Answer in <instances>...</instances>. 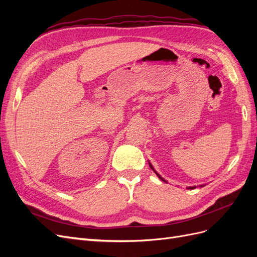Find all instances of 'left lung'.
Returning <instances> with one entry per match:
<instances>
[{"mask_svg":"<svg viewBox=\"0 0 257 257\" xmlns=\"http://www.w3.org/2000/svg\"><path fill=\"white\" fill-rule=\"evenodd\" d=\"M149 166L151 167V169L153 170V172H154L155 174H157V175H158V177H159L160 179H162V180H163V178H162V177H161V176H160V175H159V174L157 173V170H155V169L153 168V166H152V164H151V163H150V162H149ZM200 186H204V185H200ZM195 188H196V186H189V188H188V189H195Z\"/></svg>","mask_w":257,"mask_h":257,"instance_id":"8db88e82","label":"left lung"}]
</instances>
